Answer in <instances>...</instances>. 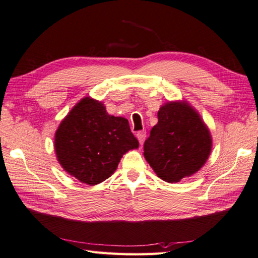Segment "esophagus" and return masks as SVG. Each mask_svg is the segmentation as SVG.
<instances>
[{
  "label": "esophagus",
  "mask_w": 258,
  "mask_h": 258,
  "mask_svg": "<svg viewBox=\"0 0 258 258\" xmlns=\"http://www.w3.org/2000/svg\"><path fill=\"white\" fill-rule=\"evenodd\" d=\"M137 138H138L140 145H143L146 139V131L143 130V131H139V133H137Z\"/></svg>",
  "instance_id": "obj_1"
}]
</instances>
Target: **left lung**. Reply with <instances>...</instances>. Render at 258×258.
Instances as JSON below:
<instances>
[{
  "mask_svg": "<svg viewBox=\"0 0 258 258\" xmlns=\"http://www.w3.org/2000/svg\"><path fill=\"white\" fill-rule=\"evenodd\" d=\"M212 145L209 129L196 110L186 101H170L159 109L144 156L162 180L178 182L201 169Z\"/></svg>",
  "mask_w": 258,
  "mask_h": 258,
  "instance_id": "left-lung-1",
  "label": "left lung"
}]
</instances>
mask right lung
Listing matches in <instances>:
<instances>
[{
  "label": "right lung",
  "instance_id": "add662e5",
  "mask_svg": "<svg viewBox=\"0 0 258 258\" xmlns=\"http://www.w3.org/2000/svg\"><path fill=\"white\" fill-rule=\"evenodd\" d=\"M138 147L128 120L109 114L102 102L90 97L72 108L54 136L63 169L90 186L108 179L125 152Z\"/></svg>",
  "mask_w": 258,
  "mask_h": 258
}]
</instances>
